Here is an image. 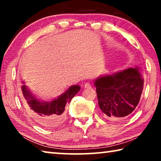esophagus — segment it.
<instances>
[{
  "instance_id": "34e87169",
  "label": "esophagus",
  "mask_w": 161,
  "mask_h": 161,
  "mask_svg": "<svg viewBox=\"0 0 161 161\" xmlns=\"http://www.w3.org/2000/svg\"><path fill=\"white\" fill-rule=\"evenodd\" d=\"M84 87L85 89H90L92 87V85H91V84H89V82H86V83L84 84Z\"/></svg>"
}]
</instances>
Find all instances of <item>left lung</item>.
I'll return each mask as SVG.
<instances>
[{"mask_svg": "<svg viewBox=\"0 0 161 161\" xmlns=\"http://www.w3.org/2000/svg\"><path fill=\"white\" fill-rule=\"evenodd\" d=\"M143 81L138 67L97 78L94 85L103 116L111 121L129 116L139 103Z\"/></svg>", "mask_w": 161, "mask_h": 161, "instance_id": "1", "label": "left lung"}]
</instances>
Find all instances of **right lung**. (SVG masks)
Instances as JSON below:
<instances>
[{
	"label": "right lung",
	"instance_id": "right-lung-1",
	"mask_svg": "<svg viewBox=\"0 0 161 161\" xmlns=\"http://www.w3.org/2000/svg\"><path fill=\"white\" fill-rule=\"evenodd\" d=\"M80 88L79 85H73L57 99L51 102H41L31 94L25 85L21 87L29 114L35 121L45 128H55L64 121L66 103L70 102Z\"/></svg>",
	"mask_w": 161,
	"mask_h": 161
}]
</instances>
